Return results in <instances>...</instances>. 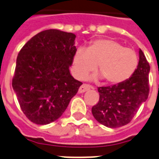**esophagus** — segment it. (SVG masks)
<instances>
[{"mask_svg":"<svg viewBox=\"0 0 159 159\" xmlns=\"http://www.w3.org/2000/svg\"><path fill=\"white\" fill-rule=\"evenodd\" d=\"M90 89H93V86H90V85H87V84H83L82 86H80L79 90H78V92L79 93H83L85 91H88Z\"/></svg>","mask_w":159,"mask_h":159,"instance_id":"esophagus-1","label":"esophagus"}]
</instances>
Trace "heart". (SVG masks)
Wrapping results in <instances>:
<instances>
[{"label":"heart","mask_w":159,"mask_h":159,"mask_svg":"<svg viewBox=\"0 0 159 159\" xmlns=\"http://www.w3.org/2000/svg\"><path fill=\"white\" fill-rule=\"evenodd\" d=\"M139 58L135 50L109 39L95 40L88 48L79 47L74 53L72 72L82 80L96 68L107 83L117 84L128 79L137 68Z\"/></svg>","instance_id":"obj_1"}]
</instances>
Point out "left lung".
<instances>
[{"label":"left lung","mask_w":159,"mask_h":159,"mask_svg":"<svg viewBox=\"0 0 159 159\" xmlns=\"http://www.w3.org/2000/svg\"><path fill=\"white\" fill-rule=\"evenodd\" d=\"M139 56L137 68L131 77L117 85L98 87L100 99L91 112L100 124L110 128L128 124L148 99L150 66L140 49Z\"/></svg>","instance_id":"8db88e82"}]
</instances>
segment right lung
<instances>
[{
	"mask_svg": "<svg viewBox=\"0 0 159 159\" xmlns=\"http://www.w3.org/2000/svg\"><path fill=\"white\" fill-rule=\"evenodd\" d=\"M76 35L57 29L42 31L20 50L12 86L23 113L36 124L57 120L82 82L74 79L73 64Z\"/></svg>",
	"mask_w": 159,
	"mask_h": 159,
	"instance_id": "obj_1",
	"label": "right lung"
}]
</instances>
